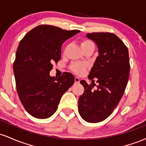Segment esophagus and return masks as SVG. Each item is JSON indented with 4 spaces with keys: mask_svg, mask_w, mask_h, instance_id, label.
<instances>
[{
    "mask_svg": "<svg viewBox=\"0 0 146 146\" xmlns=\"http://www.w3.org/2000/svg\"><path fill=\"white\" fill-rule=\"evenodd\" d=\"M75 83H79L80 82V79L78 77H75Z\"/></svg>",
    "mask_w": 146,
    "mask_h": 146,
    "instance_id": "esophagus-1",
    "label": "esophagus"
}]
</instances>
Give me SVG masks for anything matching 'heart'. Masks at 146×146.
Masks as SVG:
<instances>
[{
  "label": "heart",
  "mask_w": 146,
  "mask_h": 146,
  "mask_svg": "<svg viewBox=\"0 0 146 146\" xmlns=\"http://www.w3.org/2000/svg\"><path fill=\"white\" fill-rule=\"evenodd\" d=\"M80 46H81L82 49L85 50L87 49V48H95V45L94 43L91 40H84L81 42L80 44ZM71 70L73 72H75L77 74H82V73H84V71H85V66L84 65L82 64H74L71 66Z\"/></svg>",
  "instance_id": "obj_1"
}]
</instances>
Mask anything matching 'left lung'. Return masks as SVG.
I'll return each mask as SVG.
<instances>
[{"mask_svg":"<svg viewBox=\"0 0 146 146\" xmlns=\"http://www.w3.org/2000/svg\"><path fill=\"white\" fill-rule=\"evenodd\" d=\"M86 36L96 43L99 56L88 77L91 84L80 81L84 92L79 98L78 110L84 120L98 123L110 116L124 93L130 72L128 50L112 33H87ZM94 78L98 83L95 90Z\"/></svg>","mask_w":146,"mask_h":146,"instance_id":"8db88e82","label":"left lung"}]
</instances>
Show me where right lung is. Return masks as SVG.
I'll return each instance as SVG.
<instances>
[{"label":"right lung","mask_w":146,"mask_h":146,"mask_svg":"<svg viewBox=\"0 0 146 146\" xmlns=\"http://www.w3.org/2000/svg\"><path fill=\"white\" fill-rule=\"evenodd\" d=\"M79 32L42 25L29 31L20 42L14 63L16 89L25 110L33 117L52 116L62 96L74 84L71 73L56 78L49 73L53 63L60 60L64 42Z\"/></svg>","instance_id":"right-lung-1"}]
</instances>
